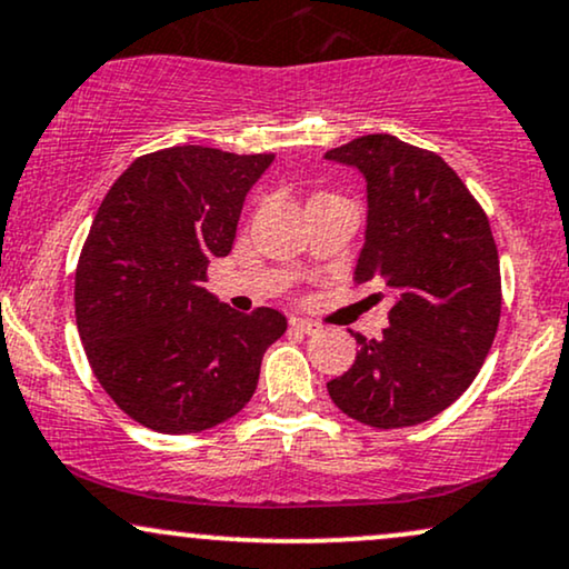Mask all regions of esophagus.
<instances>
[{"instance_id": "1", "label": "esophagus", "mask_w": 569, "mask_h": 569, "mask_svg": "<svg viewBox=\"0 0 569 569\" xmlns=\"http://www.w3.org/2000/svg\"><path fill=\"white\" fill-rule=\"evenodd\" d=\"M291 328H297V331L307 333V337H310V333H318L320 331V326L312 323V320H307V318H291Z\"/></svg>"}]
</instances>
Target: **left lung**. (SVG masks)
Here are the masks:
<instances>
[{
  "label": "left lung",
  "mask_w": 569,
  "mask_h": 569,
  "mask_svg": "<svg viewBox=\"0 0 569 569\" xmlns=\"http://www.w3.org/2000/svg\"><path fill=\"white\" fill-rule=\"evenodd\" d=\"M323 159L366 180L355 283L392 299L389 328L381 339L355 333L360 350L328 395L376 429L429 421L467 392L496 339L501 270L488 217L440 156L392 134L358 137Z\"/></svg>",
  "instance_id": "8db88e82"
}]
</instances>
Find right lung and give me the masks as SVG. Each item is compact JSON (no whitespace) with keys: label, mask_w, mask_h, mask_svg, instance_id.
<instances>
[{"label":"right lung","mask_w":569,"mask_h":569,"mask_svg":"<svg viewBox=\"0 0 569 569\" xmlns=\"http://www.w3.org/2000/svg\"><path fill=\"white\" fill-rule=\"evenodd\" d=\"M272 159L156 150L102 198L77 267V326L102 389L142 427L190 435L232 419L286 333L272 307L241 315L203 289Z\"/></svg>","instance_id":"right-lung-1"}]
</instances>
